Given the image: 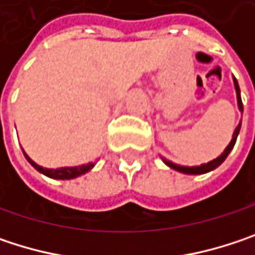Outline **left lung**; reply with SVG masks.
<instances>
[{"label": "left lung", "instance_id": "8db88e82", "mask_svg": "<svg viewBox=\"0 0 255 255\" xmlns=\"http://www.w3.org/2000/svg\"><path fill=\"white\" fill-rule=\"evenodd\" d=\"M233 82H235V90H236V97H238V106H239V111L242 112L244 111V105H242V100H241V90H239V85H238V81H236V78H233ZM239 129H241V123H239V126L236 127L235 129V132H233V137H232V140H230L229 146L225 149V152L219 156V158H216V159H213L211 162H208V164H202V165H199V167H180L177 164H173V162H170V161H167V159H164V162L168 165V167H171V168H174V170H177L180 173H184V174H204V173H208V171H213V170H216L226 158H228V155L230 153V150L233 149V146H235V143H236V138H238V134H239Z\"/></svg>", "mask_w": 255, "mask_h": 255}]
</instances>
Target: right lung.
<instances>
[{"label":"right lung","mask_w":255,"mask_h":255,"mask_svg":"<svg viewBox=\"0 0 255 255\" xmlns=\"http://www.w3.org/2000/svg\"><path fill=\"white\" fill-rule=\"evenodd\" d=\"M23 153H25V152H23ZM25 156L26 159H27V162H29L35 170H38L39 173L45 174L47 177L59 178V180H69V178H75L78 177V176H82V174H85L87 171H90V170L94 167V164H87V165H81V167H65V168H57V170H50V168H42V167H39L38 164H35L26 153Z\"/></svg>","instance_id":"add662e5"}]
</instances>
